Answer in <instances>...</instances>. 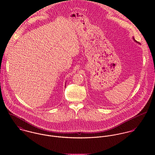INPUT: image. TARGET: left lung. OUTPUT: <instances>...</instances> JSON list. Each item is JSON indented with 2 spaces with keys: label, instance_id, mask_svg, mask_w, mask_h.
<instances>
[{
  "label": "left lung",
  "instance_id": "obj_1",
  "mask_svg": "<svg viewBox=\"0 0 155 155\" xmlns=\"http://www.w3.org/2000/svg\"><path fill=\"white\" fill-rule=\"evenodd\" d=\"M133 39H134V41H135V42H137V41H135V39H134V38H133Z\"/></svg>",
  "mask_w": 155,
  "mask_h": 155
}]
</instances>
